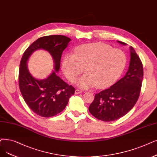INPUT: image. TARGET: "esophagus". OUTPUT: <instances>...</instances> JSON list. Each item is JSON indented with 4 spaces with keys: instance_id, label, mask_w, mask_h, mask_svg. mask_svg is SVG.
Wrapping results in <instances>:
<instances>
[{
    "instance_id": "esophagus-1",
    "label": "esophagus",
    "mask_w": 157,
    "mask_h": 157,
    "mask_svg": "<svg viewBox=\"0 0 157 157\" xmlns=\"http://www.w3.org/2000/svg\"><path fill=\"white\" fill-rule=\"evenodd\" d=\"M81 91L79 90L76 89V90H75V94H81Z\"/></svg>"
}]
</instances>
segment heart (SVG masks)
I'll list each match as a JSON object with an SVG mask.
<instances>
[{
	"label": "heart",
	"mask_w": 157,
	"mask_h": 157,
	"mask_svg": "<svg viewBox=\"0 0 157 157\" xmlns=\"http://www.w3.org/2000/svg\"><path fill=\"white\" fill-rule=\"evenodd\" d=\"M124 52L113 49L103 43H93L79 46L74 54H68L62 60V67L71 82L76 81L84 71L78 85L83 89L96 86L106 88L113 85L121 76L126 65Z\"/></svg>",
	"instance_id": "1"
}]
</instances>
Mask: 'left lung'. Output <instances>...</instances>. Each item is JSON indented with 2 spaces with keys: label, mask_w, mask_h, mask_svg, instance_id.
I'll return each mask as SVG.
<instances>
[{
  "label": "left lung",
  "mask_w": 157,
  "mask_h": 157,
  "mask_svg": "<svg viewBox=\"0 0 157 157\" xmlns=\"http://www.w3.org/2000/svg\"><path fill=\"white\" fill-rule=\"evenodd\" d=\"M122 45L124 42L117 41ZM143 66L132 47L130 62L125 76L109 88L95 95L88 110L95 118L110 122L124 116L130 111L139 99L143 79Z\"/></svg>",
  "instance_id": "1"
}]
</instances>
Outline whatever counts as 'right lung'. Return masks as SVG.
I'll return each instance as SVG.
<instances>
[{
	"instance_id": "1",
	"label": "right lung",
	"mask_w": 157,
	"mask_h": 157,
	"mask_svg": "<svg viewBox=\"0 0 157 157\" xmlns=\"http://www.w3.org/2000/svg\"><path fill=\"white\" fill-rule=\"evenodd\" d=\"M71 38L63 35H50L41 37L31 44L24 52L20 61L18 81L22 97L31 110L43 117L54 116L63 111L75 88L57 76L63 50ZM48 51L53 57L55 70L46 79L38 80L30 74L27 60L36 50Z\"/></svg>"
}]
</instances>
